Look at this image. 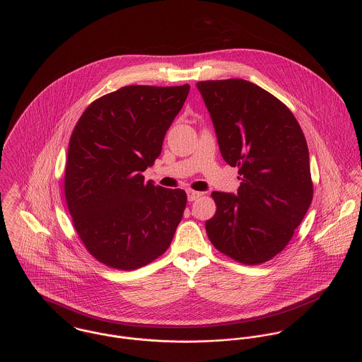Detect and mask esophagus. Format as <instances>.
<instances>
[{"mask_svg": "<svg viewBox=\"0 0 362 362\" xmlns=\"http://www.w3.org/2000/svg\"><path fill=\"white\" fill-rule=\"evenodd\" d=\"M187 194H188L189 202H194V200H197V197H202V192H197V191H188Z\"/></svg>", "mask_w": 362, "mask_h": 362, "instance_id": "esophagus-1", "label": "esophagus"}]
</instances>
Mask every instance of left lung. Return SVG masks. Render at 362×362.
<instances>
[{"mask_svg":"<svg viewBox=\"0 0 362 362\" xmlns=\"http://www.w3.org/2000/svg\"><path fill=\"white\" fill-rule=\"evenodd\" d=\"M224 160L238 167V194L213 192L206 232L217 250L247 265L275 257L311 200L308 148L296 117L262 87L242 80L199 81Z\"/></svg>","mask_w":362,"mask_h":362,"instance_id":"1","label":"left lung"}]
</instances>
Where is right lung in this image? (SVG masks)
Returning a JSON list of instances; mask_svg holds the SVG:
<instances>
[{
	"label": "right lung",
	"mask_w": 362,
	"mask_h": 362,
	"mask_svg": "<svg viewBox=\"0 0 362 362\" xmlns=\"http://www.w3.org/2000/svg\"><path fill=\"white\" fill-rule=\"evenodd\" d=\"M189 84L127 86L94 100L71 132L65 197L86 249L116 269H136L168 249L185 206L182 189L145 182Z\"/></svg>",
	"instance_id": "add662e5"
}]
</instances>
